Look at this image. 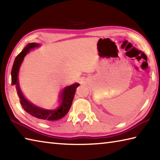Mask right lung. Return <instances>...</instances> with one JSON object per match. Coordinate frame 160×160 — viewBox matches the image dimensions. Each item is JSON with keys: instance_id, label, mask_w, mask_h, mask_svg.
Instances as JSON below:
<instances>
[{"instance_id": "right-lung-1", "label": "right lung", "mask_w": 160, "mask_h": 160, "mask_svg": "<svg viewBox=\"0 0 160 160\" xmlns=\"http://www.w3.org/2000/svg\"><path fill=\"white\" fill-rule=\"evenodd\" d=\"M39 44L37 43H30L25 47L24 49L18 54L15 58L14 64L12 66L11 76H12V85H14L17 91V94L20 99V103L24 110L28 114L39 119L56 121L60 119L67 114V112L71 108L73 102L75 93L79 84L76 83L72 85L68 86L63 89L59 96L58 105L54 109H47L45 108L39 107L30 102L24 96L23 92L20 88L19 82H18V73L21 64L23 62L24 57L27 55L31 49L39 47Z\"/></svg>"}]
</instances>
